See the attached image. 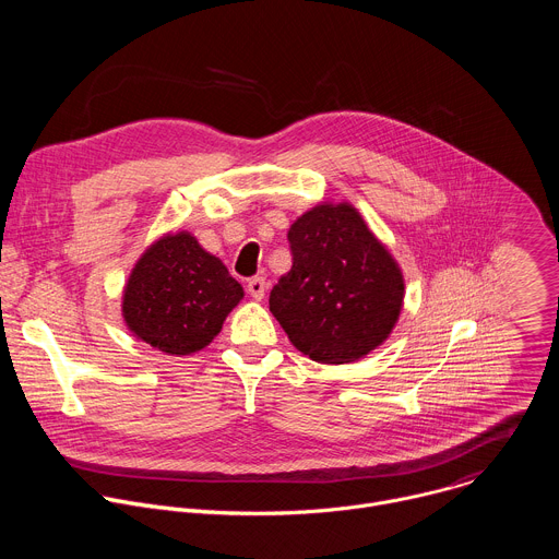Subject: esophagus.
Returning <instances> with one entry per match:
<instances>
[{
	"mask_svg": "<svg viewBox=\"0 0 559 559\" xmlns=\"http://www.w3.org/2000/svg\"><path fill=\"white\" fill-rule=\"evenodd\" d=\"M248 292L252 294L254 300H263L265 292H267V281L263 276H254L248 281Z\"/></svg>",
	"mask_w": 559,
	"mask_h": 559,
	"instance_id": "esophagus-1",
	"label": "esophagus"
}]
</instances>
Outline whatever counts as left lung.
Listing matches in <instances>:
<instances>
[{"mask_svg": "<svg viewBox=\"0 0 559 559\" xmlns=\"http://www.w3.org/2000/svg\"><path fill=\"white\" fill-rule=\"evenodd\" d=\"M292 270L270 294V311L292 345L323 365L354 362L393 332L405 276L389 248L347 201H323L287 229Z\"/></svg>", "mask_w": 559, "mask_h": 559, "instance_id": "obj_1", "label": "left lung"}]
</instances>
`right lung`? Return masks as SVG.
<instances>
[{
	"instance_id": "add662e5",
	"label": "right lung",
	"mask_w": 559,
	"mask_h": 559,
	"mask_svg": "<svg viewBox=\"0 0 559 559\" xmlns=\"http://www.w3.org/2000/svg\"><path fill=\"white\" fill-rule=\"evenodd\" d=\"M246 292L223 261L188 229L166 231L136 259L121 294V316L136 341L168 356H192L221 332Z\"/></svg>"
}]
</instances>
